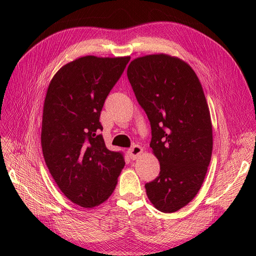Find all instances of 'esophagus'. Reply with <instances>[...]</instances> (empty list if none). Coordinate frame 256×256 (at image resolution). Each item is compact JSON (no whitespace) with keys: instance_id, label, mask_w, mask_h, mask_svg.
I'll return each mask as SVG.
<instances>
[{"instance_id":"34e87169","label":"esophagus","mask_w":256,"mask_h":256,"mask_svg":"<svg viewBox=\"0 0 256 256\" xmlns=\"http://www.w3.org/2000/svg\"><path fill=\"white\" fill-rule=\"evenodd\" d=\"M143 152V148L141 146L138 145H134L131 148L128 150V154H129V157L132 159V160H136L138 159V157H140V154Z\"/></svg>"}]
</instances>
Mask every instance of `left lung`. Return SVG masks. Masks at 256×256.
<instances>
[{
	"mask_svg": "<svg viewBox=\"0 0 256 256\" xmlns=\"http://www.w3.org/2000/svg\"><path fill=\"white\" fill-rule=\"evenodd\" d=\"M128 80L150 122L160 174L145 184L162 212L189 204L205 180L212 152L210 112L196 74L180 58L150 54L130 62Z\"/></svg>",
	"mask_w": 256,
	"mask_h": 256,
	"instance_id": "1",
	"label": "left lung"
}]
</instances>
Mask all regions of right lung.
<instances>
[{"instance_id":"add662e5","label":"right lung","mask_w":256,"mask_h":256,"mask_svg":"<svg viewBox=\"0 0 256 256\" xmlns=\"http://www.w3.org/2000/svg\"><path fill=\"white\" fill-rule=\"evenodd\" d=\"M130 56H86L60 67L46 94L42 147L60 190L84 208L99 206L113 193L125 166L122 154L106 147L100 112Z\"/></svg>"}]
</instances>
